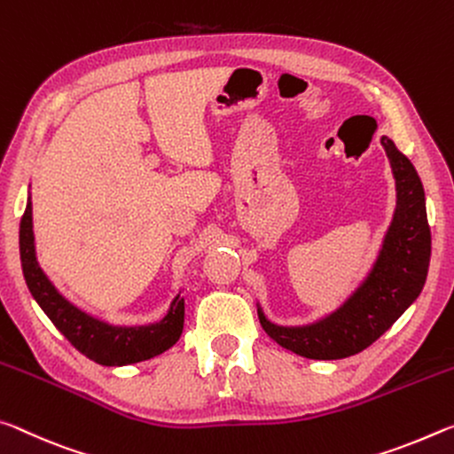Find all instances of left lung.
Here are the masks:
<instances>
[{
  "label": "left lung",
  "mask_w": 454,
  "mask_h": 454,
  "mask_svg": "<svg viewBox=\"0 0 454 454\" xmlns=\"http://www.w3.org/2000/svg\"><path fill=\"white\" fill-rule=\"evenodd\" d=\"M380 143L396 181V209L368 276L336 311L308 325L273 324L257 303L267 336L303 358L340 360L366 350L425 287L430 263L425 189L414 165L396 145L388 137Z\"/></svg>",
  "instance_id": "left-lung-1"
}]
</instances>
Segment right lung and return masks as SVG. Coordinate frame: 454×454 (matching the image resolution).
Masks as SVG:
<instances>
[{"instance_id": "1", "label": "right lung", "mask_w": 454, "mask_h": 454, "mask_svg": "<svg viewBox=\"0 0 454 454\" xmlns=\"http://www.w3.org/2000/svg\"><path fill=\"white\" fill-rule=\"evenodd\" d=\"M20 257L29 294L38 301L51 324L68 338L70 344L102 366H126L168 350L176 344L184 324V300L181 294L170 301L167 316L157 324L113 325L86 314L58 292L35 257L32 199L27 197L24 217L20 223Z\"/></svg>"}]
</instances>
